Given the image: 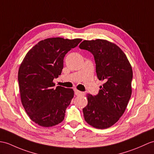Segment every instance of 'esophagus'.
<instances>
[{"label": "esophagus", "mask_w": 154, "mask_h": 154, "mask_svg": "<svg viewBox=\"0 0 154 154\" xmlns=\"http://www.w3.org/2000/svg\"><path fill=\"white\" fill-rule=\"evenodd\" d=\"M74 92H75V95H84L85 94V92H81L77 90V89H74Z\"/></svg>", "instance_id": "34e87169"}]
</instances>
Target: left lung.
<instances>
[{
  "label": "left lung",
  "instance_id": "1",
  "mask_svg": "<svg viewBox=\"0 0 154 154\" xmlns=\"http://www.w3.org/2000/svg\"><path fill=\"white\" fill-rule=\"evenodd\" d=\"M79 48L92 54L97 77L104 81L97 94L87 95L88 104L83 109L85 119L96 128H107L122 116L130 100L131 66L119 46L108 41L85 40Z\"/></svg>",
  "mask_w": 154,
  "mask_h": 154
}]
</instances>
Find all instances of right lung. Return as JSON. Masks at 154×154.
<instances>
[{
    "instance_id": "add662e5",
    "label": "right lung",
    "mask_w": 154,
    "mask_h": 154,
    "mask_svg": "<svg viewBox=\"0 0 154 154\" xmlns=\"http://www.w3.org/2000/svg\"><path fill=\"white\" fill-rule=\"evenodd\" d=\"M81 41L45 39L34 46L21 62L18 71L21 103L30 119L38 125L52 127L64 119L74 91L61 86L55 88L53 80L62 73L66 54Z\"/></svg>"
}]
</instances>
